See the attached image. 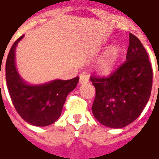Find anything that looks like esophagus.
I'll list each match as a JSON object with an SVG mask.
<instances>
[{
  "label": "esophagus",
  "mask_w": 159,
  "mask_h": 159,
  "mask_svg": "<svg viewBox=\"0 0 159 159\" xmlns=\"http://www.w3.org/2000/svg\"><path fill=\"white\" fill-rule=\"evenodd\" d=\"M89 77L86 76V75H80V84H86V83H89Z\"/></svg>",
  "instance_id": "34e87169"
}]
</instances>
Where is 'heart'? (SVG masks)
Masks as SVG:
<instances>
[{"label": "heart", "instance_id": "b5f03b06", "mask_svg": "<svg viewBox=\"0 0 159 159\" xmlns=\"http://www.w3.org/2000/svg\"><path fill=\"white\" fill-rule=\"evenodd\" d=\"M120 56V48L118 46L110 47L97 62V68L102 73H108L112 70Z\"/></svg>", "mask_w": 159, "mask_h": 159}]
</instances>
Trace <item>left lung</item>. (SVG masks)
I'll return each instance as SVG.
<instances>
[{"label": "left lung", "mask_w": 159, "mask_h": 159, "mask_svg": "<svg viewBox=\"0 0 159 159\" xmlns=\"http://www.w3.org/2000/svg\"><path fill=\"white\" fill-rule=\"evenodd\" d=\"M125 59L109 76H90L95 88L92 111L95 119L108 127L121 128L131 124L150 99L152 67L143 45L132 34Z\"/></svg>", "instance_id": "left-lung-1"}]
</instances>
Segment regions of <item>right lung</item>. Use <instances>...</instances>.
Instances as JSON below:
<instances>
[{"label": "right lung", "mask_w": 159, "mask_h": 159, "mask_svg": "<svg viewBox=\"0 0 159 159\" xmlns=\"http://www.w3.org/2000/svg\"><path fill=\"white\" fill-rule=\"evenodd\" d=\"M23 37L24 35L20 36L14 42L6 61V81L9 95L16 111L24 120L37 126L49 125L60 117L66 97L76 88L80 78L56 80L39 86L26 84L19 76L15 64L16 47Z\"/></svg>", "instance_id": "add662e5"}]
</instances>
